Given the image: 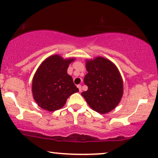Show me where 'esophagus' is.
<instances>
[{
	"label": "esophagus",
	"instance_id": "obj_1",
	"mask_svg": "<svg viewBox=\"0 0 158 158\" xmlns=\"http://www.w3.org/2000/svg\"><path fill=\"white\" fill-rule=\"evenodd\" d=\"M77 88H78V89H79V91L80 92H81L82 91V86H81V85H78L77 86Z\"/></svg>",
	"mask_w": 158,
	"mask_h": 158
}]
</instances>
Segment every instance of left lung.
I'll return each mask as SVG.
<instances>
[{"mask_svg": "<svg viewBox=\"0 0 158 158\" xmlns=\"http://www.w3.org/2000/svg\"><path fill=\"white\" fill-rule=\"evenodd\" d=\"M84 83L86 91L81 93L86 102L95 111L101 114L112 111L123 96V80L117 67L109 60L97 57L86 60Z\"/></svg>", "mask_w": 158, "mask_h": 158, "instance_id": "left-lung-1", "label": "left lung"}]
</instances>
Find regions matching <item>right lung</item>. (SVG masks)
Returning <instances> with one entry per match:
<instances>
[{"label": "right lung", "mask_w": 158, "mask_h": 158, "mask_svg": "<svg viewBox=\"0 0 158 158\" xmlns=\"http://www.w3.org/2000/svg\"><path fill=\"white\" fill-rule=\"evenodd\" d=\"M75 58L63 59L59 55L49 56L42 62L32 80V94L42 109L54 111L63 107L71 95L79 91L68 68Z\"/></svg>", "instance_id": "obj_1"}]
</instances>
